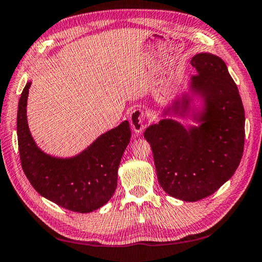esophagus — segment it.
<instances>
[{"instance_id":"34e87169","label":"esophagus","mask_w":262,"mask_h":262,"mask_svg":"<svg viewBox=\"0 0 262 262\" xmlns=\"http://www.w3.org/2000/svg\"><path fill=\"white\" fill-rule=\"evenodd\" d=\"M129 121H130V126L133 128V130L135 133H141L143 130V128L146 127L144 126V113L142 110H134L130 114V118H129Z\"/></svg>"}]
</instances>
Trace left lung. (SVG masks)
Returning <instances> with one entry per match:
<instances>
[{
    "mask_svg": "<svg viewBox=\"0 0 262 262\" xmlns=\"http://www.w3.org/2000/svg\"><path fill=\"white\" fill-rule=\"evenodd\" d=\"M191 65L197 70L191 87L205 102L197 118L201 126L186 129L164 119L144 132L162 189L185 202L211 196L230 180L242 161L245 143L243 101L226 64L214 55L198 53Z\"/></svg>",
    "mask_w": 262,
    "mask_h": 262,
    "instance_id": "8db88e82",
    "label": "left lung"
}]
</instances>
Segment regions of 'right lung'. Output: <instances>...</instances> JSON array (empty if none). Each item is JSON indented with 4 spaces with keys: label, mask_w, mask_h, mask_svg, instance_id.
Segmentation results:
<instances>
[{
    "label": "right lung",
    "mask_w": 262,
    "mask_h": 262,
    "mask_svg": "<svg viewBox=\"0 0 262 262\" xmlns=\"http://www.w3.org/2000/svg\"><path fill=\"white\" fill-rule=\"evenodd\" d=\"M30 82L20 94L17 139L20 164L34 189L49 201L73 212L89 213L105 205L115 192L118 169L130 141L129 122L108 130L71 159L43 152L32 140L27 121Z\"/></svg>",
    "instance_id": "right-lung-1"
}]
</instances>
